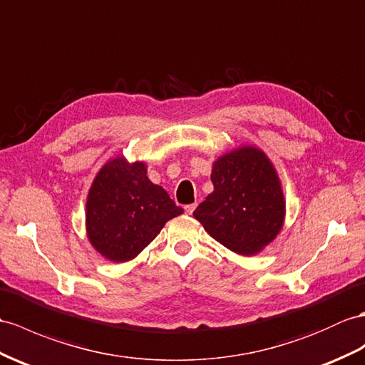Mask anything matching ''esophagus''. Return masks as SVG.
<instances>
[{
  "label": "esophagus",
  "mask_w": 365,
  "mask_h": 365,
  "mask_svg": "<svg viewBox=\"0 0 365 365\" xmlns=\"http://www.w3.org/2000/svg\"><path fill=\"white\" fill-rule=\"evenodd\" d=\"M195 207H197V204H187V206L184 207V210H185V213H189L190 215V213L195 210Z\"/></svg>",
  "instance_id": "1"
}]
</instances>
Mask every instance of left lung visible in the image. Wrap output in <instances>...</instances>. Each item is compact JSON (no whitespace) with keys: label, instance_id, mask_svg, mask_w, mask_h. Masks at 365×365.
Here are the masks:
<instances>
[{"label":"left lung","instance_id":"1","mask_svg":"<svg viewBox=\"0 0 365 365\" xmlns=\"http://www.w3.org/2000/svg\"><path fill=\"white\" fill-rule=\"evenodd\" d=\"M213 192L193 217L212 238L242 255L260 252L277 237L285 200L277 172L262 150L245 145L212 167Z\"/></svg>","mask_w":365,"mask_h":365}]
</instances>
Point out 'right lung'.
I'll use <instances>...</instances> for the list:
<instances>
[{
    "label": "right lung",
    "instance_id": "add662e5",
    "mask_svg": "<svg viewBox=\"0 0 365 365\" xmlns=\"http://www.w3.org/2000/svg\"><path fill=\"white\" fill-rule=\"evenodd\" d=\"M168 193L148 180L144 163L123 156L106 163L88 193L86 232L105 259L128 262L153 242L168 220L181 215Z\"/></svg>",
    "mask_w": 365,
    "mask_h": 365
}]
</instances>
